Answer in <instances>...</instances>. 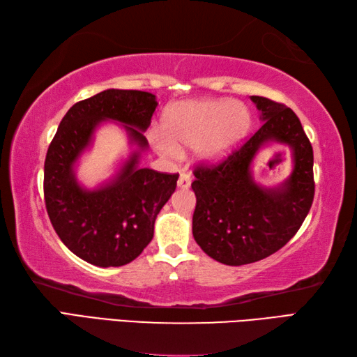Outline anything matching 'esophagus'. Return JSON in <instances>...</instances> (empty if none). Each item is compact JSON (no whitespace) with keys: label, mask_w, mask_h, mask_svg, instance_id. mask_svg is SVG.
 Returning a JSON list of instances; mask_svg holds the SVG:
<instances>
[{"label":"esophagus","mask_w":357,"mask_h":357,"mask_svg":"<svg viewBox=\"0 0 357 357\" xmlns=\"http://www.w3.org/2000/svg\"><path fill=\"white\" fill-rule=\"evenodd\" d=\"M192 184V176L188 173H181L179 174V179H178V187L183 188V190H187L188 187Z\"/></svg>","instance_id":"1"}]
</instances>
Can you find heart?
Here are the masks:
<instances>
[{"label": "heart", "mask_w": 357, "mask_h": 357, "mask_svg": "<svg viewBox=\"0 0 357 357\" xmlns=\"http://www.w3.org/2000/svg\"><path fill=\"white\" fill-rule=\"evenodd\" d=\"M252 126V115L242 102L230 100H193L172 105L164 116V132L151 142L165 158H176L179 149H193L204 165L224 162Z\"/></svg>", "instance_id": "b5f03b06"}]
</instances>
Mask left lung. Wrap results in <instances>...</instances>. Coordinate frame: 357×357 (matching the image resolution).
Segmentation results:
<instances>
[{
  "label": "left lung",
  "mask_w": 357,
  "mask_h": 357,
  "mask_svg": "<svg viewBox=\"0 0 357 357\" xmlns=\"http://www.w3.org/2000/svg\"><path fill=\"white\" fill-rule=\"evenodd\" d=\"M259 110L261 127L222 164L198 167L193 238L215 261L225 265L261 261L290 241L301 229L314 198L313 147L296 113L262 96H250ZM278 143L291 149L294 169L273 188L252 176L260 149Z\"/></svg>",
  "instance_id": "1"
}]
</instances>
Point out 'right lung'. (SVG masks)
Instances as JSON below:
<instances>
[{
    "label": "right lung",
    "mask_w": 357,
    "mask_h": 357,
    "mask_svg": "<svg viewBox=\"0 0 357 357\" xmlns=\"http://www.w3.org/2000/svg\"><path fill=\"white\" fill-rule=\"evenodd\" d=\"M156 107L153 93L107 89L72 105L49 146L44 199L50 222L72 253L96 267H121L136 259L176 188L178 174L139 167L149 149L144 132ZM109 120L126 132L131 151L107 181L89 189L79 183L76 167L97 128Z\"/></svg>",
    "instance_id": "add662e5"
}]
</instances>
